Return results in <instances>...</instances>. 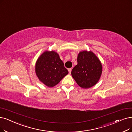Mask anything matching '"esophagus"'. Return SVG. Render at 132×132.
<instances>
[{
    "mask_svg": "<svg viewBox=\"0 0 132 132\" xmlns=\"http://www.w3.org/2000/svg\"><path fill=\"white\" fill-rule=\"evenodd\" d=\"M71 70H72V69H71V68H69V69H68V71H69V74H70V73H71Z\"/></svg>",
    "mask_w": 132,
    "mask_h": 132,
    "instance_id": "1",
    "label": "esophagus"
}]
</instances>
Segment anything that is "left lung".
<instances>
[{
    "instance_id": "left-lung-1",
    "label": "left lung",
    "mask_w": 132,
    "mask_h": 132,
    "mask_svg": "<svg viewBox=\"0 0 132 132\" xmlns=\"http://www.w3.org/2000/svg\"><path fill=\"white\" fill-rule=\"evenodd\" d=\"M102 72L98 58L92 51L84 50L78 54L77 64L72 69L71 75L79 86L88 89L98 82Z\"/></svg>"
}]
</instances>
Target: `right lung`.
I'll use <instances>...</instances> for the list:
<instances>
[{
  "mask_svg": "<svg viewBox=\"0 0 132 132\" xmlns=\"http://www.w3.org/2000/svg\"><path fill=\"white\" fill-rule=\"evenodd\" d=\"M35 72L39 80L48 87L57 85L68 73L59 54L52 50L44 51L38 58Z\"/></svg>",
  "mask_w": 132,
  "mask_h": 132,
  "instance_id": "obj_1",
  "label": "right lung"
}]
</instances>
